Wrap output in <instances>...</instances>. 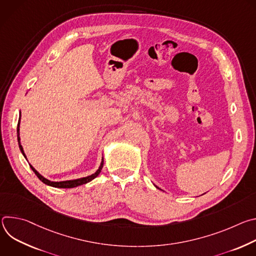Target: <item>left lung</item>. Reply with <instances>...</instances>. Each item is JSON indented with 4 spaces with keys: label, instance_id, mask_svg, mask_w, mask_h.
Listing matches in <instances>:
<instances>
[{
    "label": "left lung",
    "instance_id": "left-lung-1",
    "mask_svg": "<svg viewBox=\"0 0 256 256\" xmlns=\"http://www.w3.org/2000/svg\"><path fill=\"white\" fill-rule=\"evenodd\" d=\"M156 188H158V186H156Z\"/></svg>",
    "mask_w": 256,
    "mask_h": 256
}]
</instances>
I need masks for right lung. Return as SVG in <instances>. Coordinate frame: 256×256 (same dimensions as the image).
Wrapping results in <instances>:
<instances>
[{
	"label": "right lung",
	"mask_w": 256,
	"mask_h": 256,
	"mask_svg": "<svg viewBox=\"0 0 256 256\" xmlns=\"http://www.w3.org/2000/svg\"><path fill=\"white\" fill-rule=\"evenodd\" d=\"M20 128V120H18V126H17V138H18V144H19L20 151H21V153L23 154V156L26 158L25 153H24V151H23V147H22L21 142H20V136H19V134H20V132H19L20 128ZM26 160H27V159H26ZM29 166H30V168L33 170V172L35 173V175L38 176V177L40 178V180H42L44 184H48V186H52V188H77V186H82V184H88V182H90L91 180H93L94 178H96V177L99 175V173L101 172V170H102V167H103V158H102V161H101V164H100L99 168L97 169V171H96L95 173H93V174H91V175H89V176H86V177H82V178H78V179H74V180H66V181H50V180L44 178L42 175H40L38 171H36V170L33 168L32 165L29 164Z\"/></svg>",
	"instance_id": "right-lung-1"
}]
</instances>
